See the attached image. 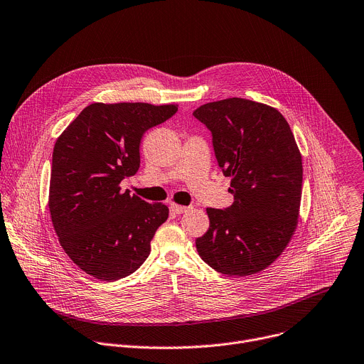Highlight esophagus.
I'll list each match as a JSON object with an SVG mask.
<instances>
[{
	"instance_id": "34e87169",
	"label": "esophagus",
	"mask_w": 364,
	"mask_h": 364,
	"mask_svg": "<svg viewBox=\"0 0 364 364\" xmlns=\"http://www.w3.org/2000/svg\"><path fill=\"white\" fill-rule=\"evenodd\" d=\"M171 210L176 214H183L189 210V207H185V205H178V204H171Z\"/></svg>"
}]
</instances>
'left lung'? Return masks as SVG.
<instances>
[{"mask_svg": "<svg viewBox=\"0 0 364 364\" xmlns=\"http://www.w3.org/2000/svg\"><path fill=\"white\" fill-rule=\"evenodd\" d=\"M193 117L211 132L234 195L228 208H207L210 228L196 250L223 274H255L285 250L298 224L302 157L295 137L276 108L245 98L204 104Z\"/></svg>", "mask_w": 364, "mask_h": 364, "instance_id": "1", "label": "left lung"}]
</instances>
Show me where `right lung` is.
Listing matches in <instances>:
<instances>
[{"instance_id": "1", "label": "right lung", "mask_w": 364, "mask_h": 364, "mask_svg": "<svg viewBox=\"0 0 364 364\" xmlns=\"http://www.w3.org/2000/svg\"><path fill=\"white\" fill-rule=\"evenodd\" d=\"M176 111L173 104L95 102L56 140L50 217L62 249L85 273L118 280L149 257L150 241L169 208L121 192L119 183L140 168L143 134Z\"/></svg>"}]
</instances>
